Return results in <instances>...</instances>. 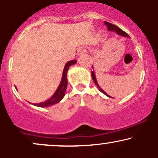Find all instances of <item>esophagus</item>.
<instances>
[{"label":"esophagus","mask_w":158,"mask_h":158,"mask_svg":"<svg viewBox=\"0 0 158 158\" xmlns=\"http://www.w3.org/2000/svg\"><path fill=\"white\" fill-rule=\"evenodd\" d=\"M87 52V50H85V49L80 48L77 50V55L80 56V55H81V54L85 53V52Z\"/></svg>","instance_id":"34e87169"}]
</instances>
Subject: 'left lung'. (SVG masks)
<instances>
[{
  "instance_id": "8db88e82",
  "label": "left lung",
  "mask_w": 158,
  "mask_h": 158,
  "mask_svg": "<svg viewBox=\"0 0 158 158\" xmlns=\"http://www.w3.org/2000/svg\"><path fill=\"white\" fill-rule=\"evenodd\" d=\"M104 23H105V24H106V26H107V27H108V31L115 32L117 34V35H122V36H123V37H129V35H128L126 32L123 31V30H121V29L119 28V27H118L117 26H116V25L112 24V23H110L109 22H107V21H105ZM92 68H93V70H94V67L93 66H92ZM91 77H92V79H93V80L94 81V83H95V85H97V88H99V91L102 92V94H104L105 95L107 96V97H110L109 95H108V94H107L106 92H105L104 90H103L102 88H101L100 87H99V84H98V82H97V78H96V77H95L94 70H93V71H91Z\"/></svg>"
}]
</instances>
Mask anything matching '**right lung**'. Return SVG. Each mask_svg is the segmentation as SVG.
Instances as JSON below:
<instances>
[{"label":"right lung","mask_w":158,"mask_h":158,"mask_svg":"<svg viewBox=\"0 0 158 158\" xmlns=\"http://www.w3.org/2000/svg\"><path fill=\"white\" fill-rule=\"evenodd\" d=\"M77 62V60H72L68 61V62L65 64L64 70H63L62 77H61L60 84H59V87H58L57 90H56L55 93H54L53 95H52L50 99H48V100L44 101V102H43L38 103V104H35V103H33V104L31 103V104L35 106L41 107V108H46V107L53 106V105L56 104V103L60 102L64 97L65 92H66L67 89V86H68V78H67V74H68V69L71 65L75 64Z\"/></svg>","instance_id":"obj_1"}]
</instances>
